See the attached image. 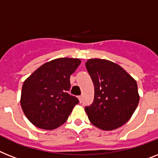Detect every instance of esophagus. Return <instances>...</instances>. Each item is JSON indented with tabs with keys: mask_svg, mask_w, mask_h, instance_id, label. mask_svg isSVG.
<instances>
[{
	"mask_svg": "<svg viewBox=\"0 0 158 158\" xmlns=\"http://www.w3.org/2000/svg\"><path fill=\"white\" fill-rule=\"evenodd\" d=\"M78 99H79L80 102H82V96H81V95H80V96H78Z\"/></svg>",
	"mask_w": 158,
	"mask_h": 158,
	"instance_id": "esophagus-1",
	"label": "esophagus"
}]
</instances>
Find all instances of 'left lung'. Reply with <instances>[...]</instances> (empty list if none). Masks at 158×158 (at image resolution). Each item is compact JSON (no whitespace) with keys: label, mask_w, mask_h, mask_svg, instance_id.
Returning a JSON list of instances; mask_svg holds the SVG:
<instances>
[{"label":"left lung","mask_w":158,"mask_h":158,"mask_svg":"<svg viewBox=\"0 0 158 158\" xmlns=\"http://www.w3.org/2000/svg\"><path fill=\"white\" fill-rule=\"evenodd\" d=\"M85 67L94 85L93 103L85 107L91 123L105 131L123 126L139 103L136 81L123 68L106 60L90 59Z\"/></svg>","instance_id":"left-lung-1"}]
</instances>
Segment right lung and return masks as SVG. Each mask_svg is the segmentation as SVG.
Returning a JSON list of instances; mask_svg holds the SVG:
<instances>
[{
	"label": "right lung",
	"mask_w": 158,
	"mask_h": 158,
	"mask_svg": "<svg viewBox=\"0 0 158 158\" xmlns=\"http://www.w3.org/2000/svg\"><path fill=\"white\" fill-rule=\"evenodd\" d=\"M80 64L79 59H56L40 66L25 81L21 106L35 126L52 130L66 122L79 102L69 91L70 76Z\"/></svg>",
	"instance_id": "right-lung-1"
}]
</instances>
